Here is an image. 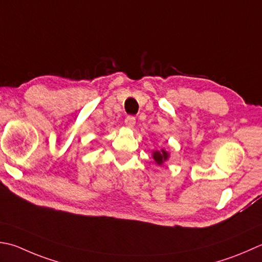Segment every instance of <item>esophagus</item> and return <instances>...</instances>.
I'll return each mask as SVG.
<instances>
[{"mask_svg": "<svg viewBox=\"0 0 262 262\" xmlns=\"http://www.w3.org/2000/svg\"><path fill=\"white\" fill-rule=\"evenodd\" d=\"M135 124H136V119L134 117H132V116H128L126 119H125V125H126V127H128V128H133L135 126Z\"/></svg>", "mask_w": 262, "mask_h": 262, "instance_id": "1", "label": "esophagus"}]
</instances>
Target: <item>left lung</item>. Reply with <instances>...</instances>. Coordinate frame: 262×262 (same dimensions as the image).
Here are the masks:
<instances>
[{"label": "left lung", "mask_w": 262, "mask_h": 262, "mask_svg": "<svg viewBox=\"0 0 262 262\" xmlns=\"http://www.w3.org/2000/svg\"><path fill=\"white\" fill-rule=\"evenodd\" d=\"M169 157H170V155H169V152L165 150V148L152 151V158L158 166H162L163 162H166L169 159Z\"/></svg>", "instance_id": "left-lung-1"}]
</instances>
